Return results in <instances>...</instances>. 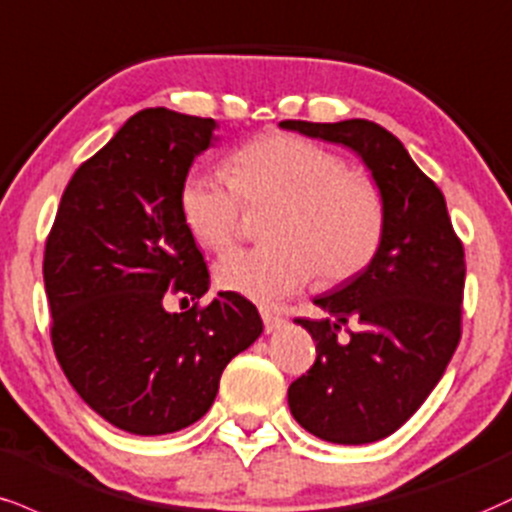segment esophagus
<instances>
[{"instance_id":"esophagus-1","label":"esophagus","mask_w":512,"mask_h":512,"mask_svg":"<svg viewBox=\"0 0 512 512\" xmlns=\"http://www.w3.org/2000/svg\"><path fill=\"white\" fill-rule=\"evenodd\" d=\"M260 315H262L264 331H267V334H272V331L281 329V324H283V317L276 315L274 310H269V307H260Z\"/></svg>"}]
</instances>
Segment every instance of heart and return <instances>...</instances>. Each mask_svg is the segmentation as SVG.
Wrapping results in <instances>:
<instances>
[{
	"label": "heart",
	"mask_w": 512,
	"mask_h": 512,
	"mask_svg": "<svg viewBox=\"0 0 512 512\" xmlns=\"http://www.w3.org/2000/svg\"><path fill=\"white\" fill-rule=\"evenodd\" d=\"M272 205L262 248L221 257L214 276L224 291L276 303L322 276L343 281L372 260L384 233V202L369 178L312 140L272 133L250 140L231 159V178L193 169L178 190V209L202 248L221 252L238 236L240 209Z\"/></svg>",
	"instance_id": "heart-1"
}]
</instances>
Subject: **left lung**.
<instances>
[{
  "label": "left lung",
  "mask_w": 512,
  "mask_h": 512,
  "mask_svg": "<svg viewBox=\"0 0 512 512\" xmlns=\"http://www.w3.org/2000/svg\"><path fill=\"white\" fill-rule=\"evenodd\" d=\"M283 131L348 147L384 202V233L367 267L315 298L329 317L298 319L317 343L288 408L317 439L360 446L396 432L446 372L460 341L465 252L446 200L396 135L367 119L281 121ZM348 318L361 324L337 336Z\"/></svg>",
  "instance_id": "obj_1"
}]
</instances>
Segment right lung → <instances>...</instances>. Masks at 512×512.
Segmentation results:
<instances>
[{
    "label": "right lung",
    "mask_w": 512,
    "mask_h": 512,
    "mask_svg": "<svg viewBox=\"0 0 512 512\" xmlns=\"http://www.w3.org/2000/svg\"><path fill=\"white\" fill-rule=\"evenodd\" d=\"M214 128L164 107L131 116L78 166L47 238L54 353L78 396L123 432L159 436L200 420L224 367L264 329L257 307L229 291L202 310L164 307L169 293L209 291L178 190Z\"/></svg>",
    "instance_id": "add662e5"
}]
</instances>
